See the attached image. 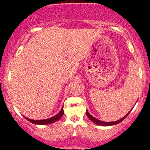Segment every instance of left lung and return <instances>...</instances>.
Listing matches in <instances>:
<instances>
[{
  "instance_id": "1",
  "label": "left lung",
  "mask_w": 150,
  "mask_h": 150,
  "mask_svg": "<svg viewBox=\"0 0 150 150\" xmlns=\"http://www.w3.org/2000/svg\"><path fill=\"white\" fill-rule=\"evenodd\" d=\"M130 111H131V110H130ZM130 112H129L128 114L125 115V116L123 117V118H120V120H116V121H113V122H104V121H101V120H98V119H97V118H94V117H93L92 116H91V115L89 113L88 111H87V112H86V114H87V116H88V118L91 120H92L93 123H96V124L99 125H104V126H108V125H113L118 124V123H119L121 121H123V120H124L127 116H128V115L129 114V113H130Z\"/></svg>"
}]
</instances>
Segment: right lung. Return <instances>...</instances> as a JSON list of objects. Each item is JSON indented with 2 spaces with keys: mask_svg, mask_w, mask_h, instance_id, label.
<instances>
[{
  "mask_svg": "<svg viewBox=\"0 0 150 150\" xmlns=\"http://www.w3.org/2000/svg\"><path fill=\"white\" fill-rule=\"evenodd\" d=\"M63 113H64V112H63V108H62L61 111H60V112L58 113L57 115H56V116H53V117H51V118H48V119L35 120L29 119V118H26V117H25V118L27 120H28L29 121L32 122V123H34V124L46 125V124H49V123H54V122L57 121L58 120H59L60 118H61V117L63 116Z\"/></svg>",
  "mask_w": 150,
  "mask_h": 150,
  "instance_id": "obj_1",
  "label": "right lung"
}]
</instances>
